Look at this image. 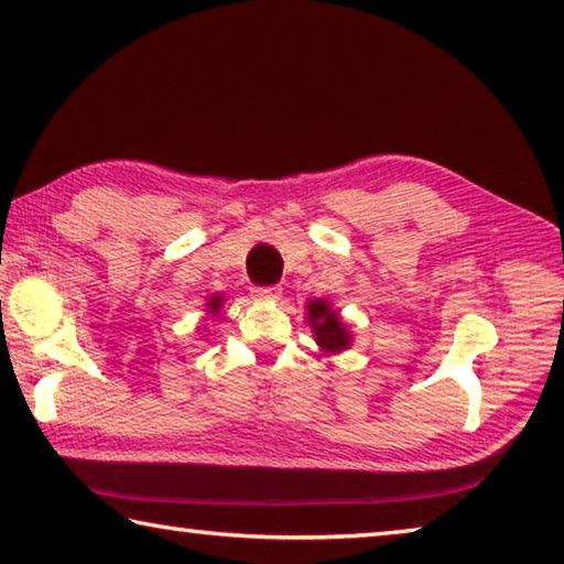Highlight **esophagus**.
<instances>
[{"label":"esophagus","mask_w":564,"mask_h":564,"mask_svg":"<svg viewBox=\"0 0 564 564\" xmlns=\"http://www.w3.org/2000/svg\"><path fill=\"white\" fill-rule=\"evenodd\" d=\"M252 297L264 300V302H274L282 297V290L280 288H252Z\"/></svg>","instance_id":"obj_1"}]
</instances>
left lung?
<instances>
[{
  "label": "left lung",
  "instance_id": "1",
  "mask_svg": "<svg viewBox=\"0 0 564 564\" xmlns=\"http://www.w3.org/2000/svg\"><path fill=\"white\" fill-rule=\"evenodd\" d=\"M304 310H307V324L312 327L314 341L319 344L324 354H339L351 347L354 334L349 324L341 319V314L332 307V302L317 297L310 300Z\"/></svg>",
  "mask_w": 564,
  "mask_h": 564
}]
</instances>
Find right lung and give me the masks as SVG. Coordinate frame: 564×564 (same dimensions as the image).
Listing matches in <instances>:
<instances>
[{"label": "right lung", "instance_id": "add662e5", "mask_svg": "<svg viewBox=\"0 0 564 564\" xmlns=\"http://www.w3.org/2000/svg\"><path fill=\"white\" fill-rule=\"evenodd\" d=\"M223 304H225V297L223 294H213V297H207V302H205V322L207 319H217L223 314Z\"/></svg>", "mask_w": 564, "mask_h": 564}]
</instances>
